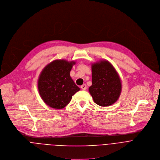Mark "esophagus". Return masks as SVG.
<instances>
[{
  "label": "esophagus",
  "instance_id": "1",
  "mask_svg": "<svg viewBox=\"0 0 160 160\" xmlns=\"http://www.w3.org/2000/svg\"><path fill=\"white\" fill-rule=\"evenodd\" d=\"M81 88L82 90H86V89L87 88L86 84H82V86H81Z\"/></svg>",
  "mask_w": 160,
  "mask_h": 160
}]
</instances>
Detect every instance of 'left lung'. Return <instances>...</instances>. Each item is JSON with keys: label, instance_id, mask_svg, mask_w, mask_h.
<instances>
[{"label": "left lung", "instance_id": "1", "mask_svg": "<svg viewBox=\"0 0 160 160\" xmlns=\"http://www.w3.org/2000/svg\"><path fill=\"white\" fill-rule=\"evenodd\" d=\"M92 85L89 92L95 103L108 107L118 99L122 84L120 78L112 63L106 60L92 63Z\"/></svg>", "mask_w": 160, "mask_h": 160}]
</instances>
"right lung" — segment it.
<instances>
[{
  "label": "right lung",
  "instance_id": "right-lung-1",
  "mask_svg": "<svg viewBox=\"0 0 160 160\" xmlns=\"http://www.w3.org/2000/svg\"><path fill=\"white\" fill-rule=\"evenodd\" d=\"M74 61L55 60L48 63L38 78V88L43 102L51 108L62 109L80 90L70 76Z\"/></svg>",
  "mask_w": 160,
  "mask_h": 160
}]
</instances>
